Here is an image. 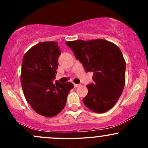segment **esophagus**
<instances>
[{
    "label": "esophagus",
    "instance_id": "obj_1",
    "mask_svg": "<svg viewBox=\"0 0 148 148\" xmlns=\"http://www.w3.org/2000/svg\"><path fill=\"white\" fill-rule=\"evenodd\" d=\"M80 86H81V85H80V84H74V88H77V87H79Z\"/></svg>",
    "mask_w": 148,
    "mask_h": 148
}]
</instances>
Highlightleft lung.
<instances>
[{"instance_id": "1", "label": "left lung", "mask_w": 148, "mask_h": 148, "mask_svg": "<svg viewBox=\"0 0 148 148\" xmlns=\"http://www.w3.org/2000/svg\"><path fill=\"white\" fill-rule=\"evenodd\" d=\"M85 70L93 72L94 84L83 102L97 113L108 111L118 101L125 84L126 63L120 49L107 40H76L66 42Z\"/></svg>"}]
</instances>
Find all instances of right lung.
Returning a JSON list of instances; mask_svg holds the SVG:
<instances>
[{
	"mask_svg": "<svg viewBox=\"0 0 148 148\" xmlns=\"http://www.w3.org/2000/svg\"><path fill=\"white\" fill-rule=\"evenodd\" d=\"M56 42H40L25 54L21 67V83L25 99L38 114L51 118L64 108L69 92L74 88L70 82L56 81L61 54Z\"/></svg>",
	"mask_w": 148,
	"mask_h": 148,
	"instance_id": "1",
	"label": "right lung"
}]
</instances>
